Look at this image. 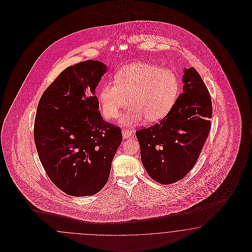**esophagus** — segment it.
Masks as SVG:
<instances>
[{
  "label": "esophagus",
  "instance_id": "esophagus-1",
  "mask_svg": "<svg viewBox=\"0 0 252 252\" xmlns=\"http://www.w3.org/2000/svg\"><path fill=\"white\" fill-rule=\"evenodd\" d=\"M123 137L125 138H128L132 135V131L131 130L124 129L122 131Z\"/></svg>",
  "mask_w": 252,
  "mask_h": 252
}]
</instances>
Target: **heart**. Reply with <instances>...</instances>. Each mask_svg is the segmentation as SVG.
Here are the masks:
<instances>
[{
  "instance_id": "1",
  "label": "heart",
  "mask_w": 252,
  "mask_h": 252,
  "mask_svg": "<svg viewBox=\"0 0 252 252\" xmlns=\"http://www.w3.org/2000/svg\"><path fill=\"white\" fill-rule=\"evenodd\" d=\"M179 79L169 69L152 63H135L123 67L115 81L107 80L99 92L100 110L111 120L118 117L122 109L132 104L123 118L126 126H134L144 118L155 122L167 115L179 93Z\"/></svg>"
}]
</instances>
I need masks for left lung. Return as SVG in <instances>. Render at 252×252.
<instances>
[{
    "mask_svg": "<svg viewBox=\"0 0 252 252\" xmlns=\"http://www.w3.org/2000/svg\"><path fill=\"white\" fill-rule=\"evenodd\" d=\"M183 93L160 122L136 131L148 175L158 183L183 179L196 164L211 130L210 92L194 67L185 69Z\"/></svg>",
    "mask_w": 252,
    "mask_h": 252,
    "instance_id": "left-lung-1",
    "label": "left lung"
}]
</instances>
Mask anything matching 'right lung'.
Masks as SVG:
<instances>
[{
  "label": "right lung",
  "instance_id": "1",
  "mask_svg": "<svg viewBox=\"0 0 252 252\" xmlns=\"http://www.w3.org/2000/svg\"><path fill=\"white\" fill-rule=\"evenodd\" d=\"M102 63L80 62L64 69L38 101L34 140L47 176L70 196L85 197L105 186L122 142L119 126L102 119L95 89Z\"/></svg>",
  "mask_w": 252,
  "mask_h": 252
}]
</instances>
